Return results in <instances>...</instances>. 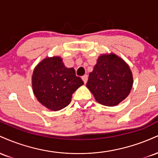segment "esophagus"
<instances>
[{"label":"esophagus","mask_w":158,"mask_h":158,"mask_svg":"<svg viewBox=\"0 0 158 158\" xmlns=\"http://www.w3.org/2000/svg\"><path fill=\"white\" fill-rule=\"evenodd\" d=\"M81 79H82V80H83V81H84L85 84H86L87 81H88V76H87V75L83 76V77H81Z\"/></svg>","instance_id":"1"}]
</instances>
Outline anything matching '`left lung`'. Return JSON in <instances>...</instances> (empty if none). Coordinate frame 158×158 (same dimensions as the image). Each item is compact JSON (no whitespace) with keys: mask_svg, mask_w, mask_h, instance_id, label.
Masks as SVG:
<instances>
[{"mask_svg":"<svg viewBox=\"0 0 158 158\" xmlns=\"http://www.w3.org/2000/svg\"><path fill=\"white\" fill-rule=\"evenodd\" d=\"M86 85L97 102L116 106L131 92L133 76L129 66L120 57L114 53L102 54L89 73Z\"/></svg>","mask_w":158,"mask_h":158,"instance_id":"left-lung-1","label":"left lung"}]
</instances>
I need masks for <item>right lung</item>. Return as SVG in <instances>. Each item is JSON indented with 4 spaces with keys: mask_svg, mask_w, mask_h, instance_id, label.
<instances>
[{
    "mask_svg": "<svg viewBox=\"0 0 158 158\" xmlns=\"http://www.w3.org/2000/svg\"><path fill=\"white\" fill-rule=\"evenodd\" d=\"M83 84L75 70L66 68L59 56L43 59L34 69L32 77L34 95L40 103L54 111L68 106L73 94Z\"/></svg>",
    "mask_w": 158,
    "mask_h": 158,
    "instance_id": "right-lung-1",
    "label": "right lung"
}]
</instances>
